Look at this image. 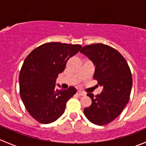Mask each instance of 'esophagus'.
<instances>
[{
	"mask_svg": "<svg viewBox=\"0 0 146 146\" xmlns=\"http://www.w3.org/2000/svg\"><path fill=\"white\" fill-rule=\"evenodd\" d=\"M77 94L79 96H85V95H86V93L84 92H82V91H78Z\"/></svg>",
	"mask_w": 146,
	"mask_h": 146,
	"instance_id": "1",
	"label": "esophagus"
}]
</instances>
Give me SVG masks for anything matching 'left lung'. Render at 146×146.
<instances>
[{
    "mask_svg": "<svg viewBox=\"0 0 146 146\" xmlns=\"http://www.w3.org/2000/svg\"><path fill=\"white\" fill-rule=\"evenodd\" d=\"M80 52L93 62V78L103 86L99 95L87 94L92 104L84 109V114L92 123L106 125L119 117L129 102L133 83L130 68L124 57L108 45H86Z\"/></svg>",
    "mask_w": 146,
    "mask_h": 146,
    "instance_id": "obj_1",
    "label": "left lung"
}]
</instances>
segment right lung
I'll return each instance as SVG.
<instances>
[{
  "instance_id": "1",
  "label": "right lung",
  "mask_w": 146,
  "mask_h": 146,
  "mask_svg": "<svg viewBox=\"0 0 146 146\" xmlns=\"http://www.w3.org/2000/svg\"><path fill=\"white\" fill-rule=\"evenodd\" d=\"M80 44L49 42L36 47L26 57L19 76L20 95L29 114L39 123H50L65 111L66 102L77 90L74 87L55 88L58 75Z\"/></svg>"
}]
</instances>
